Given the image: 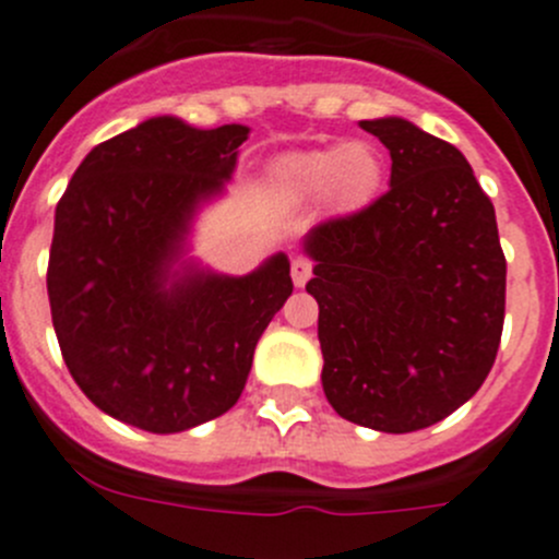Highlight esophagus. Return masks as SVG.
<instances>
[{"mask_svg":"<svg viewBox=\"0 0 559 559\" xmlns=\"http://www.w3.org/2000/svg\"><path fill=\"white\" fill-rule=\"evenodd\" d=\"M290 277H293V285H296V287L307 285V280L312 277V261H307V258H293Z\"/></svg>","mask_w":559,"mask_h":559,"instance_id":"obj_1","label":"esophagus"}]
</instances>
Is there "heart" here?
<instances>
[{
  "label": "heart",
  "mask_w": 559,
  "mask_h": 559,
  "mask_svg": "<svg viewBox=\"0 0 559 559\" xmlns=\"http://www.w3.org/2000/svg\"><path fill=\"white\" fill-rule=\"evenodd\" d=\"M383 181V159L369 143L329 146L290 154L277 165V185L296 201L331 195L340 209H358L374 198Z\"/></svg>",
  "instance_id": "heart-1"
}]
</instances>
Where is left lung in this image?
<instances>
[{"instance_id":"obj_1","label":"left lung","mask_w":559,"mask_h":559,"mask_svg":"<svg viewBox=\"0 0 559 559\" xmlns=\"http://www.w3.org/2000/svg\"><path fill=\"white\" fill-rule=\"evenodd\" d=\"M391 154L389 192L314 225L323 391L342 418L416 432L489 374L506 318L495 206L465 154L405 119L361 121Z\"/></svg>"}]
</instances>
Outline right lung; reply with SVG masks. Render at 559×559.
<instances>
[{"label":"right lung","instance_id":"1","mask_svg":"<svg viewBox=\"0 0 559 559\" xmlns=\"http://www.w3.org/2000/svg\"><path fill=\"white\" fill-rule=\"evenodd\" d=\"M247 135L157 116L94 146L57 203L48 301L62 358L99 411L146 432L228 413L293 293L282 252L247 277L174 269Z\"/></svg>","mask_w":559,"mask_h":559}]
</instances>
